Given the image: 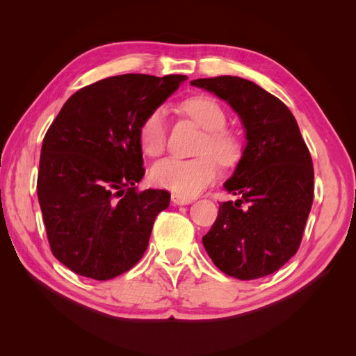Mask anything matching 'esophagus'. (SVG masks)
<instances>
[{"label":"esophagus","instance_id":"esophagus-1","mask_svg":"<svg viewBox=\"0 0 356 356\" xmlns=\"http://www.w3.org/2000/svg\"><path fill=\"white\" fill-rule=\"evenodd\" d=\"M172 203H174V204H190L191 199L181 197L178 195H172Z\"/></svg>","mask_w":356,"mask_h":356}]
</instances>
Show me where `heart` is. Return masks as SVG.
Here are the masks:
<instances>
[{
    "instance_id": "b5f03b06",
    "label": "heart",
    "mask_w": 356,
    "mask_h": 356,
    "mask_svg": "<svg viewBox=\"0 0 356 356\" xmlns=\"http://www.w3.org/2000/svg\"><path fill=\"white\" fill-rule=\"evenodd\" d=\"M181 111L190 117L204 134L197 147L199 157L163 159L149 170V178L157 187L170 190L181 197H195L207 188L218 174L217 161L230 166L241 156V141L227 126V114L211 96H193L181 104ZM166 111L156 108L139 126L138 139L143 152L156 157L166 145Z\"/></svg>"
}]
</instances>
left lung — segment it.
I'll return each mask as SVG.
<instances>
[{
  "mask_svg": "<svg viewBox=\"0 0 356 356\" xmlns=\"http://www.w3.org/2000/svg\"><path fill=\"white\" fill-rule=\"evenodd\" d=\"M190 84L227 102L246 138L224 182L241 199L220 203L202 238L204 250L221 272L241 281L272 275L297 252L314 202V165L298 124L281 99L250 80L221 75Z\"/></svg>",
  "mask_w": 356,
  "mask_h": 356,
  "instance_id": "8db88e82",
  "label": "left lung"
}]
</instances>
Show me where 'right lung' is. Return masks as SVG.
Here are the masks:
<instances>
[{
    "label": "right lung",
    "mask_w": 356,
    "mask_h": 356,
    "mask_svg": "<svg viewBox=\"0 0 356 356\" xmlns=\"http://www.w3.org/2000/svg\"><path fill=\"white\" fill-rule=\"evenodd\" d=\"M187 75L123 74L75 92L44 136L37 195L51 252L70 270L106 281L132 268L148 246L166 190L143 179L138 132Z\"/></svg>",
    "instance_id": "right-lung-1"
}]
</instances>
